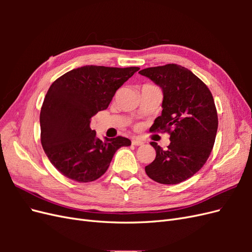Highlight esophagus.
<instances>
[{
    "instance_id": "obj_1",
    "label": "esophagus",
    "mask_w": 252,
    "mask_h": 252,
    "mask_svg": "<svg viewBox=\"0 0 252 252\" xmlns=\"http://www.w3.org/2000/svg\"><path fill=\"white\" fill-rule=\"evenodd\" d=\"M144 144V141L141 140V139H133L132 140V145H134V146H141V145Z\"/></svg>"
}]
</instances>
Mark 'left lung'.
<instances>
[{
	"label": "left lung",
	"instance_id": "left-lung-1",
	"mask_svg": "<svg viewBox=\"0 0 252 252\" xmlns=\"http://www.w3.org/2000/svg\"><path fill=\"white\" fill-rule=\"evenodd\" d=\"M139 73L163 91V110L151 131L170 134L166 150L150 143L157 156L145 171L159 184H179L199 171L210 156L218 131L215 101L208 87L185 67L167 64Z\"/></svg>",
	"mask_w": 252,
	"mask_h": 252
}]
</instances>
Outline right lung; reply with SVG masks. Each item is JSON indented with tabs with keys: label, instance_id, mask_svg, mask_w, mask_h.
Masks as SVG:
<instances>
[{
	"label": "right lung",
	"instance_id": "obj_1",
	"mask_svg": "<svg viewBox=\"0 0 252 252\" xmlns=\"http://www.w3.org/2000/svg\"><path fill=\"white\" fill-rule=\"evenodd\" d=\"M139 69L88 65L51 84L40 113L41 143L50 163L66 178L95 181L119 148L130 146L131 141L123 136L100 140L90 121L108 107L116 91Z\"/></svg>",
	"mask_w": 252,
	"mask_h": 252
}]
</instances>
